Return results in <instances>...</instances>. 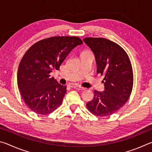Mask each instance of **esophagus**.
Wrapping results in <instances>:
<instances>
[{
  "instance_id": "esophagus-1",
  "label": "esophagus",
  "mask_w": 152,
  "mask_h": 152,
  "mask_svg": "<svg viewBox=\"0 0 152 152\" xmlns=\"http://www.w3.org/2000/svg\"><path fill=\"white\" fill-rule=\"evenodd\" d=\"M74 88L75 89H77V90H79V91H83V90H84L85 88H83V87H82L80 86H74Z\"/></svg>"
}]
</instances>
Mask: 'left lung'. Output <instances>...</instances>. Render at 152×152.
Wrapping results in <instances>:
<instances>
[{"label": "left lung", "mask_w": 152, "mask_h": 152, "mask_svg": "<svg viewBox=\"0 0 152 152\" xmlns=\"http://www.w3.org/2000/svg\"><path fill=\"white\" fill-rule=\"evenodd\" d=\"M83 41L94 53L97 74L104 76V91H94L93 99L86 106L96 116H109L125 104L132 93L133 75L131 61L124 50L109 39L86 37Z\"/></svg>", "instance_id": "obj_1"}]
</instances>
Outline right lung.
<instances>
[{
    "mask_svg": "<svg viewBox=\"0 0 152 152\" xmlns=\"http://www.w3.org/2000/svg\"><path fill=\"white\" fill-rule=\"evenodd\" d=\"M82 44L77 37H53L35 43L19 64L17 85L23 99L37 114L52 113L62 102L66 86L50 74L60 66L74 48Z\"/></svg>",
    "mask_w": 152,
    "mask_h": 152,
    "instance_id": "right-lung-1",
    "label": "right lung"
}]
</instances>
